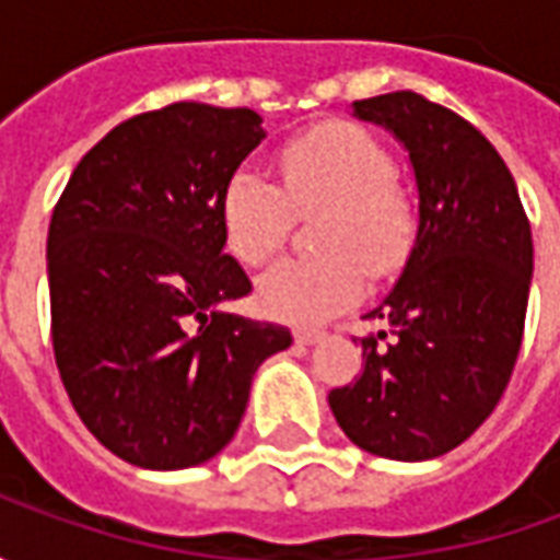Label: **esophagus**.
<instances>
[{"mask_svg":"<svg viewBox=\"0 0 560 560\" xmlns=\"http://www.w3.org/2000/svg\"><path fill=\"white\" fill-rule=\"evenodd\" d=\"M293 339H296V345H315V341L324 339V329H293Z\"/></svg>","mask_w":560,"mask_h":560,"instance_id":"obj_1","label":"esophagus"}]
</instances>
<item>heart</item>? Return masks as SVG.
<instances>
[{"label": "heart", "instance_id": "b5f03b06", "mask_svg": "<svg viewBox=\"0 0 560 560\" xmlns=\"http://www.w3.org/2000/svg\"><path fill=\"white\" fill-rule=\"evenodd\" d=\"M284 191L264 173L240 167L219 200L224 243L236 260L260 267L291 231V207H324L317 219L315 257H288L257 281L269 315L324 320L360 300L365 267L389 272L408 255L417 231L411 197L393 183L389 152L369 131L332 122L281 149Z\"/></svg>", "mask_w": 560, "mask_h": 560}]
</instances>
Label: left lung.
<instances>
[{
	"mask_svg": "<svg viewBox=\"0 0 560 560\" xmlns=\"http://www.w3.org/2000/svg\"><path fill=\"white\" fill-rule=\"evenodd\" d=\"M399 140L417 183V236L399 281L365 317L363 375L329 393L353 444L425 462L480 429L504 396L528 312L534 243L513 173L477 128L417 92L353 102Z\"/></svg>",
	"mask_w": 560,
	"mask_h": 560,
	"instance_id": "obj_1",
	"label": "left lung"
}]
</instances>
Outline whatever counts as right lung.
I'll use <instances>...</instances> for the list:
<instances>
[{"label":"right lung","instance_id":"1","mask_svg":"<svg viewBox=\"0 0 560 560\" xmlns=\"http://www.w3.org/2000/svg\"><path fill=\"white\" fill-rule=\"evenodd\" d=\"M260 122L197 102L135 116L80 159L54 209L56 365L83 425L128 465L219 456L260 363L291 348L288 327L221 308L252 291L224 255L219 200Z\"/></svg>","mask_w":560,"mask_h":560}]
</instances>
